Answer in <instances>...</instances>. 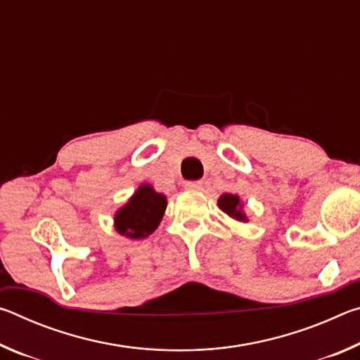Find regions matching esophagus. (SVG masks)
I'll return each instance as SVG.
<instances>
[{
  "instance_id": "obj_1",
  "label": "esophagus",
  "mask_w": 360,
  "mask_h": 360,
  "mask_svg": "<svg viewBox=\"0 0 360 360\" xmlns=\"http://www.w3.org/2000/svg\"><path fill=\"white\" fill-rule=\"evenodd\" d=\"M184 187L187 191H200L202 188V181H187Z\"/></svg>"
}]
</instances>
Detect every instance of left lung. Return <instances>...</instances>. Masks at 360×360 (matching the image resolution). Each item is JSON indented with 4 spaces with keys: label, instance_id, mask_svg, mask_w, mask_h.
Wrapping results in <instances>:
<instances>
[{
    "label": "left lung",
    "instance_id": "obj_1",
    "mask_svg": "<svg viewBox=\"0 0 360 360\" xmlns=\"http://www.w3.org/2000/svg\"><path fill=\"white\" fill-rule=\"evenodd\" d=\"M219 206H221V210L227 212L229 216L238 219V221H246V216L243 214V211H241L240 198L236 197V195L224 193L222 197L219 198Z\"/></svg>",
    "mask_w": 360,
    "mask_h": 360
}]
</instances>
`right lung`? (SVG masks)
Returning <instances> with one entry per match:
<instances>
[{
  "label": "right lung",
  "instance_id": "add662e5",
  "mask_svg": "<svg viewBox=\"0 0 360 360\" xmlns=\"http://www.w3.org/2000/svg\"><path fill=\"white\" fill-rule=\"evenodd\" d=\"M167 210V198L149 184H143L115 214V230L129 238H146L160 224Z\"/></svg>",
  "mask_w": 360,
  "mask_h": 360
}]
</instances>
